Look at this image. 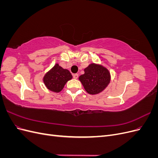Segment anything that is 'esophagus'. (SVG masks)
Returning a JSON list of instances; mask_svg holds the SVG:
<instances>
[{
  "label": "esophagus",
  "mask_w": 158,
  "mask_h": 158,
  "mask_svg": "<svg viewBox=\"0 0 158 158\" xmlns=\"http://www.w3.org/2000/svg\"><path fill=\"white\" fill-rule=\"evenodd\" d=\"M73 78L74 79H77L78 78V74H73Z\"/></svg>",
  "instance_id": "esophagus-1"
}]
</instances>
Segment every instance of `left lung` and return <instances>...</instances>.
<instances>
[{
    "label": "left lung",
    "instance_id": "8db88e82",
    "mask_svg": "<svg viewBox=\"0 0 158 158\" xmlns=\"http://www.w3.org/2000/svg\"><path fill=\"white\" fill-rule=\"evenodd\" d=\"M79 80L89 94H98L106 88L111 80L109 71L101 64L92 63L84 69Z\"/></svg>",
    "mask_w": 158,
    "mask_h": 158
}]
</instances>
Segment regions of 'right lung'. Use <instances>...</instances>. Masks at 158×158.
<instances>
[{"label":"right lung","mask_w":158,"mask_h":158,"mask_svg":"<svg viewBox=\"0 0 158 158\" xmlns=\"http://www.w3.org/2000/svg\"><path fill=\"white\" fill-rule=\"evenodd\" d=\"M73 78L70 71L64 69L56 64L49 71L45 74L44 82L47 89L56 93L60 92L69 80Z\"/></svg>","instance_id":"obj_1"}]
</instances>
